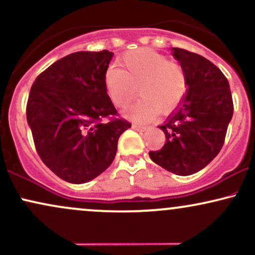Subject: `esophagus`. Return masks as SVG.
I'll use <instances>...</instances> for the list:
<instances>
[{
    "mask_svg": "<svg viewBox=\"0 0 255 255\" xmlns=\"http://www.w3.org/2000/svg\"><path fill=\"white\" fill-rule=\"evenodd\" d=\"M131 127H133V129L139 130V131H145L146 129H147V127H146V126L137 125V124H133V125H131Z\"/></svg>",
    "mask_w": 255,
    "mask_h": 255,
    "instance_id": "obj_1",
    "label": "esophagus"
}]
</instances>
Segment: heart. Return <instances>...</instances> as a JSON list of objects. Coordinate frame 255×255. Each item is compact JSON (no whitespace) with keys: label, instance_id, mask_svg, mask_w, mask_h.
Returning a JSON list of instances; mask_svg holds the SVG:
<instances>
[{"label":"heart","instance_id":"b5f03b06","mask_svg":"<svg viewBox=\"0 0 255 255\" xmlns=\"http://www.w3.org/2000/svg\"><path fill=\"white\" fill-rule=\"evenodd\" d=\"M120 67L111 66L104 74V87L113 103L127 108L137 95L141 98L127 116L135 121H148L157 115L170 113L182 102L188 90L187 73L177 61L152 49H136L120 58Z\"/></svg>","mask_w":255,"mask_h":255}]
</instances>
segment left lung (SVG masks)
Masks as SVG:
<instances>
[{"label": "left lung", "instance_id": "8db88e82", "mask_svg": "<svg viewBox=\"0 0 255 255\" xmlns=\"http://www.w3.org/2000/svg\"><path fill=\"white\" fill-rule=\"evenodd\" d=\"M171 50L187 73L188 90L159 126L165 134L164 146L148 154L165 170L187 176L205 168L223 147L234 104L228 79L217 66L184 49Z\"/></svg>", "mask_w": 255, "mask_h": 255}]
</instances>
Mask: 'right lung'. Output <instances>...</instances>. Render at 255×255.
Segmentation results:
<instances>
[{
  "mask_svg": "<svg viewBox=\"0 0 255 255\" xmlns=\"http://www.w3.org/2000/svg\"><path fill=\"white\" fill-rule=\"evenodd\" d=\"M114 52L78 51L38 75L26 116L40 159L69 183H85L109 168L119 137L130 124L104 87ZM108 119V122H104Z\"/></svg>",
  "mask_w": 255,
  "mask_h": 255,
  "instance_id": "1",
  "label": "right lung"
}]
</instances>
